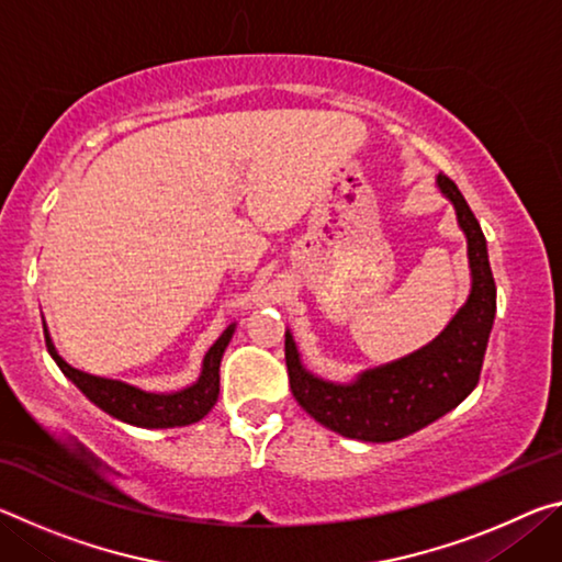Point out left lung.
Listing matches in <instances>:
<instances>
[{
    "label": "left lung",
    "mask_w": 562,
    "mask_h": 562,
    "mask_svg": "<svg viewBox=\"0 0 562 562\" xmlns=\"http://www.w3.org/2000/svg\"><path fill=\"white\" fill-rule=\"evenodd\" d=\"M441 195L451 201L469 245L471 292L441 335L402 359L364 369L351 382H327L302 364L292 331H284L290 389L315 422L347 439L386 443L404 439L449 414L479 384L483 357L496 317L486 237L451 178L436 176Z\"/></svg>",
    "instance_id": "obj_1"
}]
</instances>
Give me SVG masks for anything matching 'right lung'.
<instances>
[{"instance_id":"add662e5","label":"right lung","mask_w":562,"mask_h":562,"mask_svg":"<svg viewBox=\"0 0 562 562\" xmlns=\"http://www.w3.org/2000/svg\"><path fill=\"white\" fill-rule=\"evenodd\" d=\"M237 322H231L223 329V335L213 341V347L205 351L201 374L193 384H188L178 392H146V389L133 386L121 382V379H106L97 376L81 369L71 367L64 361L59 351H56L49 329L44 322V337L46 349H49L56 367L61 369L64 376L79 389V392L97 404L101 412L119 418L123 424L140 426V429H176V426H188L201 422L203 416L215 406L217 394H221V359L225 355L227 345L235 335Z\"/></svg>"}]
</instances>
